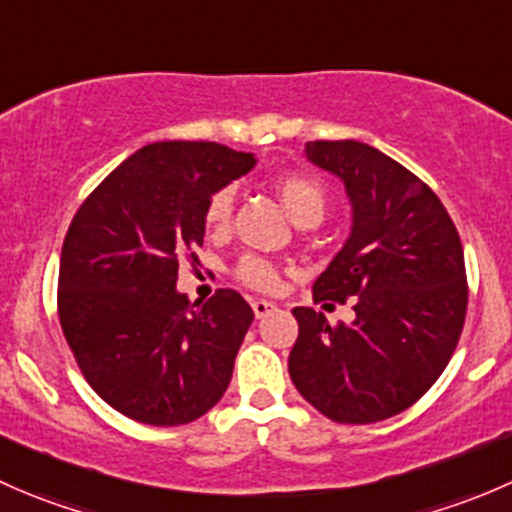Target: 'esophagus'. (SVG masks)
Returning a JSON list of instances; mask_svg holds the SVG:
<instances>
[{
	"label": "esophagus",
	"instance_id": "34e87169",
	"mask_svg": "<svg viewBox=\"0 0 512 512\" xmlns=\"http://www.w3.org/2000/svg\"><path fill=\"white\" fill-rule=\"evenodd\" d=\"M277 309L275 302H267V299H252V312H255L257 319L267 317V314H272Z\"/></svg>",
	"mask_w": 512,
	"mask_h": 512
}]
</instances>
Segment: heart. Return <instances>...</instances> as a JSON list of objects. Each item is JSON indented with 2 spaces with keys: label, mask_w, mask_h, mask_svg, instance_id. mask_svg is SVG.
Wrapping results in <instances>:
<instances>
[{
  "label": "heart",
  "mask_w": 512,
  "mask_h": 512,
  "mask_svg": "<svg viewBox=\"0 0 512 512\" xmlns=\"http://www.w3.org/2000/svg\"><path fill=\"white\" fill-rule=\"evenodd\" d=\"M275 190L299 225L319 223L327 213L329 190L317 175L299 173V170L282 173L275 178ZM232 213H235V188L223 185L205 203V225L215 232L230 230ZM232 277L257 292H275L280 287V270L260 255H242L232 267Z\"/></svg>",
  "instance_id": "obj_1"
}]
</instances>
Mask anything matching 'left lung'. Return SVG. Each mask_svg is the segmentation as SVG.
<instances>
[{
  "mask_svg": "<svg viewBox=\"0 0 512 512\" xmlns=\"http://www.w3.org/2000/svg\"><path fill=\"white\" fill-rule=\"evenodd\" d=\"M307 158L344 180L352 235L314 282V302H354L352 324L294 307L289 376L337 423H374L414 406L443 374L468 309L463 245L418 175L359 141H309Z\"/></svg>",
  "mask_w": 512,
  "mask_h": 512,
  "instance_id": "1",
  "label": "left lung"
}]
</instances>
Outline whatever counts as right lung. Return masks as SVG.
Masks as SVG:
<instances>
[{
  "label": "right lung",
  "instance_id": "right-lung-1",
  "mask_svg": "<svg viewBox=\"0 0 512 512\" xmlns=\"http://www.w3.org/2000/svg\"><path fill=\"white\" fill-rule=\"evenodd\" d=\"M252 165V153L220 143H151L71 220L56 292L61 332L91 389L133 421L190 423L230 384L250 304L235 289L190 304L175 280L183 257L198 262L210 195Z\"/></svg>",
  "mask_w": 512,
  "mask_h": 512
}]
</instances>
